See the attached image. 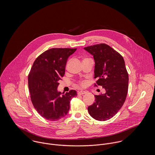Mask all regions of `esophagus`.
I'll return each instance as SVG.
<instances>
[{
  "instance_id": "obj_1",
  "label": "esophagus",
  "mask_w": 155,
  "mask_h": 155,
  "mask_svg": "<svg viewBox=\"0 0 155 155\" xmlns=\"http://www.w3.org/2000/svg\"><path fill=\"white\" fill-rule=\"evenodd\" d=\"M87 92V91H79V92H78V94L79 95H84V94H85Z\"/></svg>"
}]
</instances>
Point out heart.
Here are the masks:
<instances>
[{
  "label": "heart",
  "mask_w": 155,
  "mask_h": 155,
  "mask_svg": "<svg viewBox=\"0 0 155 155\" xmlns=\"http://www.w3.org/2000/svg\"><path fill=\"white\" fill-rule=\"evenodd\" d=\"M84 84H85L84 82H82V83H81V85H84Z\"/></svg>",
  "instance_id": "1"
}]
</instances>
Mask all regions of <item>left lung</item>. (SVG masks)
<instances>
[{"mask_svg":"<svg viewBox=\"0 0 155 155\" xmlns=\"http://www.w3.org/2000/svg\"><path fill=\"white\" fill-rule=\"evenodd\" d=\"M95 61V86L100 85L106 92L95 95V102L88 107L94 119L105 121L113 117L122 107L127 95L128 74L122 56L104 44L84 48Z\"/></svg>","mask_w":155,"mask_h":155,"instance_id":"obj_1","label":"left lung"}]
</instances>
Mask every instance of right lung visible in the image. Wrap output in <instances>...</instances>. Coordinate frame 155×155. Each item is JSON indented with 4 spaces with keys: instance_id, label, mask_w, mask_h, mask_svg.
<instances>
[{
    "instance_id": "obj_1",
    "label": "right lung",
    "mask_w": 155,
    "mask_h": 155,
    "mask_svg": "<svg viewBox=\"0 0 155 155\" xmlns=\"http://www.w3.org/2000/svg\"><path fill=\"white\" fill-rule=\"evenodd\" d=\"M76 48H51L35 61L28 76L30 98L35 109L45 119L57 121L66 116L75 90L61 95L59 81L64 76L67 60Z\"/></svg>"
}]
</instances>
